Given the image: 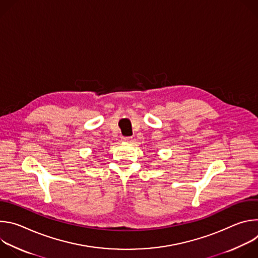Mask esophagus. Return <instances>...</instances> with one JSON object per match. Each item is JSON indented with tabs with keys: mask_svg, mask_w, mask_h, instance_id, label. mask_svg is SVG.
Segmentation results:
<instances>
[{
	"mask_svg": "<svg viewBox=\"0 0 258 258\" xmlns=\"http://www.w3.org/2000/svg\"><path fill=\"white\" fill-rule=\"evenodd\" d=\"M131 137H122L121 138V141H123V142H130L131 141Z\"/></svg>",
	"mask_w": 258,
	"mask_h": 258,
	"instance_id": "obj_1",
	"label": "esophagus"
}]
</instances>
